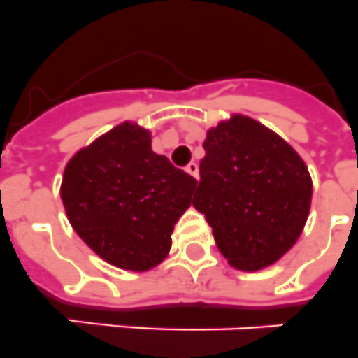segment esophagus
Segmentation results:
<instances>
[{"mask_svg": "<svg viewBox=\"0 0 358 358\" xmlns=\"http://www.w3.org/2000/svg\"><path fill=\"white\" fill-rule=\"evenodd\" d=\"M185 171H187V173L191 174V176H194V178L198 180V165L194 164V162H191V164L185 165Z\"/></svg>", "mask_w": 358, "mask_h": 358, "instance_id": "1", "label": "esophagus"}]
</instances>
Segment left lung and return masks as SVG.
Wrapping results in <instances>:
<instances>
[{
	"label": "left lung",
	"instance_id": "1",
	"mask_svg": "<svg viewBox=\"0 0 358 358\" xmlns=\"http://www.w3.org/2000/svg\"><path fill=\"white\" fill-rule=\"evenodd\" d=\"M206 156L193 206L240 271H258L282 258L308 220L313 182L304 160L271 129L231 114L207 131Z\"/></svg>",
	"mask_w": 358,
	"mask_h": 358
}]
</instances>
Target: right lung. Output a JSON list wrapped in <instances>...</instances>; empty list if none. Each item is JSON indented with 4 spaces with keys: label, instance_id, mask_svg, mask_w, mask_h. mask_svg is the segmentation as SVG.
Wrapping results in <instances>:
<instances>
[{
    "label": "right lung",
    "instance_id": "1",
    "mask_svg": "<svg viewBox=\"0 0 358 358\" xmlns=\"http://www.w3.org/2000/svg\"><path fill=\"white\" fill-rule=\"evenodd\" d=\"M196 184L152 151L151 131L123 122L72 156L59 194L72 229L98 257L142 273L169 255Z\"/></svg>",
    "mask_w": 358,
    "mask_h": 358
}]
</instances>
